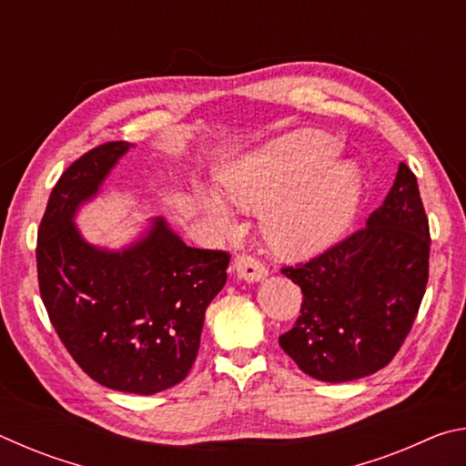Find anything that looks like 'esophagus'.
Returning a JSON list of instances; mask_svg holds the SVG:
<instances>
[{"label": "esophagus", "instance_id": "1", "mask_svg": "<svg viewBox=\"0 0 466 466\" xmlns=\"http://www.w3.org/2000/svg\"><path fill=\"white\" fill-rule=\"evenodd\" d=\"M234 271L240 279H247V281H261L263 278H267V267L258 261L257 257L244 255V252L242 255H236Z\"/></svg>", "mask_w": 466, "mask_h": 466}]
</instances>
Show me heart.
<instances>
[{"mask_svg": "<svg viewBox=\"0 0 466 466\" xmlns=\"http://www.w3.org/2000/svg\"><path fill=\"white\" fill-rule=\"evenodd\" d=\"M341 144L319 129H299L240 157L219 175L228 199L263 211L269 247L288 258H310L341 238L358 216L364 177L351 162H335ZM205 214L232 234L236 219L216 195L201 197Z\"/></svg>", "mask_w": 466, "mask_h": 466, "instance_id": "1", "label": "heart"}]
</instances>
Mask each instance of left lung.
<instances>
[{
  "mask_svg": "<svg viewBox=\"0 0 466 466\" xmlns=\"http://www.w3.org/2000/svg\"><path fill=\"white\" fill-rule=\"evenodd\" d=\"M430 224L405 162L366 226L310 261L283 267L302 289L281 350L304 374L350 382L390 364L411 330L430 275Z\"/></svg>",
  "mask_w": 466,
  "mask_h": 466,
  "instance_id": "left-lung-1",
  "label": "left lung"
}]
</instances>
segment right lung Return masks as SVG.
Wrapping results in <instances>:
<instances>
[{
	"label": "right lung",
	"mask_w": 466,
	"mask_h": 466,
	"mask_svg": "<svg viewBox=\"0 0 466 466\" xmlns=\"http://www.w3.org/2000/svg\"><path fill=\"white\" fill-rule=\"evenodd\" d=\"M129 147H92L53 187L36 238L38 289L61 343L92 380L156 394L195 364L205 309L224 288L230 255L187 247L162 218L121 252L82 238L77 208Z\"/></svg>",
	"instance_id": "right-lung-1"
}]
</instances>
